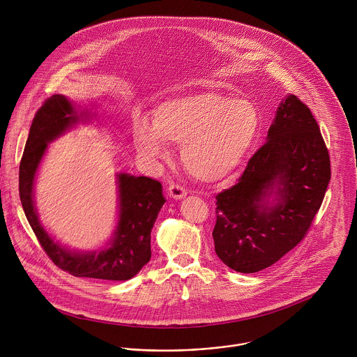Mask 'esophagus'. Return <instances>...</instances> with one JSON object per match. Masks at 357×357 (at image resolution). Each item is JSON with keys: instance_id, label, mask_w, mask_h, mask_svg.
Instances as JSON below:
<instances>
[{"instance_id": "34e87169", "label": "esophagus", "mask_w": 357, "mask_h": 357, "mask_svg": "<svg viewBox=\"0 0 357 357\" xmlns=\"http://www.w3.org/2000/svg\"><path fill=\"white\" fill-rule=\"evenodd\" d=\"M168 195H169V197L174 198V199H182V198L186 197L188 192L185 190V188L172 183L168 188Z\"/></svg>"}]
</instances>
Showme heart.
<instances>
[{"label":"heart","instance_id":"obj_1","mask_svg":"<svg viewBox=\"0 0 357 357\" xmlns=\"http://www.w3.org/2000/svg\"><path fill=\"white\" fill-rule=\"evenodd\" d=\"M260 134V115L248 100L215 91H196L162 101L153 124L138 120L135 139L152 159L168 156L167 142L182 145L186 169L199 181L229 179L253 149Z\"/></svg>","mask_w":357,"mask_h":357}]
</instances>
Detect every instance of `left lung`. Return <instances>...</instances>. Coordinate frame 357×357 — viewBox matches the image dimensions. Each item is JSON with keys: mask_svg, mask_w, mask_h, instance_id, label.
I'll list each match as a JSON object with an SVG mask.
<instances>
[{"mask_svg": "<svg viewBox=\"0 0 357 357\" xmlns=\"http://www.w3.org/2000/svg\"><path fill=\"white\" fill-rule=\"evenodd\" d=\"M266 139L237 185L216 196L215 252L242 274L273 266L304 238L331 176L317 120L296 96L280 101Z\"/></svg>", "mask_w": 357, "mask_h": 357, "instance_id": "left-lung-1", "label": "left lung"}]
</instances>
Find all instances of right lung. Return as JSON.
Here are the masks:
<instances>
[{
	"label": "right lung",
	"mask_w": 357,
	"mask_h": 357,
	"mask_svg": "<svg viewBox=\"0 0 357 357\" xmlns=\"http://www.w3.org/2000/svg\"><path fill=\"white\" fill-rule=\"evenodd\" d=\"M93 118H97V114L91 108H80L63 94H54L45 101L33 120L20 161L19 195L40 246L59 268L74 277L127 280L151 260V231L165 202L159 181L116 174V226L105 246L96 250H75L61 245L43 227L36 206V178L49 144Z\"/></svg>",
	"instance_id": "obj_1"
}]
</instances>
